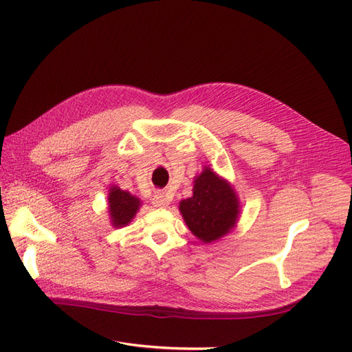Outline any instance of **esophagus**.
Masks as SVG:
<instances>
[{
  "label": "esophagus",
  "mask_w": 352,
  "mask_h": 352,
  "mask_svg": "<svg viewBox=\"0 0 352 352\" xmlns=\"http://www.w3.org/2000/svg\"><path fill=\"white\" fill-rule=\"evenodd\" d=\"M153 204H154V207H160V208H164V207H168V199H167V197L164 195V194H155L154 195V198H153Z\"/></svg>",
  "instance_id": "34e87169"
}]
</instances>
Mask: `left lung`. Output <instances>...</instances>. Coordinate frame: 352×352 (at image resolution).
<instances>
[{
  "mask_svg": "<svg viewBox=\"0 0 352 352\" xmlns=\"http://www.w3.org/2000/svg\"><path fill=\"white\" fill-rule=\"evenodd\" d=\"M188 229L201 242L211 243L236 228L241 202L235 188L208 166L194 177L192 197L179 202Z\"/></svg>",
  "mask_w": 352,
  "mask_h": 352,
  "instance_id": "8db88e82",
  "label": "left lung"
}]
</instances>
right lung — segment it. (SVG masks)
<instances>
[{
  "label": "right lung",
  "mask_w": 352,
  "mask_h": 352,
  "mask_svg": "<svg viewBox=\"0 0 352 352\" xmlns=\"http://www.w3.org/2000/svg\"><path fill=\"white\" fill-rule=\"evenodd\" d=\"M109 219L113 228H124L129 225L140 211L142 201L132 195L127 190L120 189L117 185H111L107 195Z\"/></svg>",
  "instance_id": "1"
}]
</instances>
